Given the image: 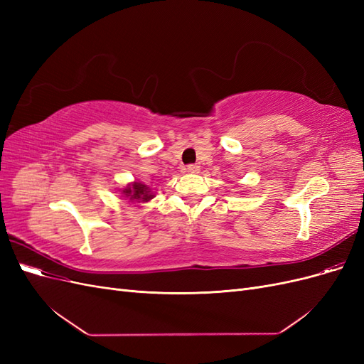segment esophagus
<instances>
[{"mask_svg": "<svg viewBox=\"0 0 364 364\" xmlns=\"http://www.w3.org/2000/svg\"><path fill=\"white\" fill-rule=\"evenodd\" d=\"M186 171L197 174V173H200V167H199V165H188V167H186Z\"/></svg>", "mask_w": 364, "mask_h": 364, "instance_id": "34e87169", "label": "esophagus"}]
</instances>
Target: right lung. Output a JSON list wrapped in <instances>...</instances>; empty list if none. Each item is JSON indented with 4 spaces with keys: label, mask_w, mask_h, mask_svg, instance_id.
Segmentation results:
<instances>
[{
    "label": "right lung",
    "mask_w": 364,
    "mask_h": 364,
    "mask_svg": "<svg viewBox=\"0 0 364 364\" xmlns=\"http://www.w3.org/2000/svg\"><path fill=\"white\" fill-rule=\"evenodd\" d=\"M121 193V196L124 197V199L130 200V202H142L146 203L149 200H151L155 194L150 190V185L144 183V182H139V181H134L127 183L124 188L118 190Z\"/></svg>",
    "instance_id": "right-lung-1"
}]
</instances>
